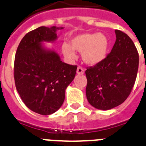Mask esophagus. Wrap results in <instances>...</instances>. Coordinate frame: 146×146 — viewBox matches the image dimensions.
Here are the masks:
<instances>
[{
    "label": "esophagus",
    "instance_id": "obj_1",
    "mask_svg": "<svg viewBox=\"0 0 146 146\" xmlns=\"http://www.w3.org/2000/svg\"><path fill=\"white\" fill-rule=\"evenodd\" d=\"M76 73H77V74H79V75H82V74H84V70L83 69L82 67L79 66V67H78V68H77Z\"/></svg>",
    "mask_w": 146,
    "mask_h": 146
}]
</instances>
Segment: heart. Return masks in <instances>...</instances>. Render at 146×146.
<instances>
[{
    "mask_svg": "<svg viewBox=\"0 0 146 146\" xmlns=\"http://www.w3.org/2000/svg\"><path fill=\"white\" fill-rule=\"evenodd\" d=\"M109 39L103 33H82L73 36L70 45L63 43L62 50L69 60L76 57L75 50L82 52V58L87 64L94 66L102 62L108 56Z\"/></svg>",
    "mask_w": 146,
    "mask_h": 146,
    "instance_id": "b5f03b06",
    "label": "heart"
}]
</instances>
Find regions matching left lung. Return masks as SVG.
I'll return each instance as SVG.
<instances>
[{
	"label": "left lung",
	"instance_id": "obj_1",
	"mask_svg": "<svg viewBox=\"0 0 146 146\" xmlns=\"http://www.w3.org/2000/svg\"><path fill=\"white\" fill-rule=\"evenodd\" d=\"M116 41L106 58L85 71L88 102L100 110H110L124 102L135 83L139 55L127 34L115 30Z\"/></svg>",
	"mask_w": 146,
	"mask_h": 146
}]
</instances>
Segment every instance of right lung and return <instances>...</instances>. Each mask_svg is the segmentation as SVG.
Returning a JSON list of instances; mask_svg holds the SVG:
<instances>
[{"instance_id":"add662e5","label":"right lung","mask_w":146,"mask_h":146,"mask_svg":"<svg viewBox=\"0 0 146 146\" xmlns=\"http://www.w3.org/2000/svg\"><path fill=\"white\" fill-rule=\"evenodd\" d=\"M63 27H40L24 35L18 45L14 64L15 87L26 106L41 115L61 108L65 90L72 82L77 66L62 62L44 42H54L56 31Z\"/></svg>"}]
</instances>
